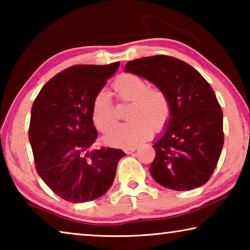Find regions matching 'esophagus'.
Returning a JSON list of instances; mask_svg holds the SVG:
<instances>
[{
    "label": "esophagus",
    "instance_id": "34e87169",
    "mask_svg": "<svg viewBox=\"0 0 250 250\" xmlns=\"http://www.w3.org/2000/svg\"><path fill=\"white\" fill-rule=\"evenodd\" d=\"M137 149H138V146H130L125 147V151L126 153H132V152H134Z\"/></svg>",
    "mask_w": 250,
    "mask_h": 250
}]
</instances>
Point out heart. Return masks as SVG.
I'll return each mask as SVG.
<instances>
[{
    "label": "heart",
    "mask_w": 250,
    "mask_h": 250,
    "mask_svg": "<svg viewBox=\"0 0 250 250\" xmlns=\"http://www.w3.org/2000/svg\"><path fill=\"white\" fill-rule=\"evenodd\" d=\"M118 98L131 101L128 118L130 121L118 125L105 135L110 145L128 146L146 140L152 133V126L160 130L170 118L171 105L167 96L160 88H147L145 79L134 74H125L113 83ZM92 121L97 129L107 132L116 124V113L110 96L101 90L92 103Z\"/></svg>",
    "instance_id": "1"
}]
</instances>
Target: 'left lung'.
<instances>
[{
  "label": "left lung",
  "mask_w": 250,
  "mask_h": 250,
  "mask_svg": "<svg viewBox=\"0 0 250 250\" xmlns=\"http://www.w3.org/2000/svg\"><path fill=\"white\" fill-rule=\"evenodd\" d=\"M125 70L154 83L170 101L167 128L152 146V177L174 191L204 185L224 145L223 111L210 84L191 65L166 55L134 59Z\"/></svg>",
  "instance_id": "left-lung-1"
}]
</instances>
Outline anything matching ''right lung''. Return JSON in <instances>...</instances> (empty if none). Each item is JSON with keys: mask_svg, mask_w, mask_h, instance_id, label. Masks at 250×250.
Masks as SVG:
<instances>
[{"mask_svg": "<svg viewBox=\"0 0 250 250\" xmlns=\"http://www.w3.org/2000/svg\"><path fill=\"white\" fill-rule=\"evenodd\" d=\"M119 65L71 66L46 83L33 104L28 139L36 171L67 202L103 196L125 155L120 149H92L98 135L92 103Z\"/></svg>", "mask_w": 250, "mask_h": 250, "instance_id": "add662e5", "label": "right lung"}]
</instances>
